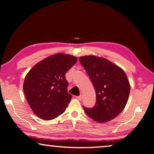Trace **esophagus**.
Instances as JSON below:
<instances>
[{
    "label": "esophagus",
    "instance_id": "1",
    "mask_svg": "<svg viewBox=\"0 0 154 154\" xmlns=\"http://www.w3.org/2000/svg\"><path fill=\"white\" fill-rule=\"evenodd\" d=\"M76 98L77 100H82V95H80L79 96H77Z\"/></svg>",
    "mask_w": 154,
    "mask_h": 154
}]
</instances>
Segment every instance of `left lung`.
<instances>
[{
    "label": "left lung",
    "mask_w": 154,
    "mask_h": 154,
    "mask_svg": "<svg viewBox=\"0 0 154 154\" xmlns=\"http://www.w3.org/2000/svg\"><path fill=\"white\" fill-rule=\"evenodd\" d=\"M95 88L94 108L83 107L85 113L97 122H107L119 115L127 104L131 85L125 72L103 57L94 55L79 57Z\"/></svg>",
    "instance_id": "left-lung-1"
}]
</instances>
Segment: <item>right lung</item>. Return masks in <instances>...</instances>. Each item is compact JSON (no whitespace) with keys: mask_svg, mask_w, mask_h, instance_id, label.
<instances>
[{"mask_svg":"<svg viewBox=\"0 0 154 154\" xmlns=\"http://www.w3.org/2000/svg\"><path fill=\"white\" fill-rule=\"evenodd\" d=\"M77 57L58 53L44 58L30 69L24 79L23 91L31 109L45 121L63 114L72 99L67 92L65 74Z\"/></svg>","mask_w":154,"mask_h":154,"instance_id":"1","label":"right lung"}]
</instances>
